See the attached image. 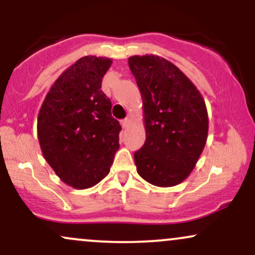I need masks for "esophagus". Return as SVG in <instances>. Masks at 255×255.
Listing matches in <instances>:
<instances>
[{"label": "esophagus", "instance_id": "esophagus-1", "mask_svg": "<svg viewBox=\"0 0 255 255\" xmlns=\"http://www.w3.org/2000/svg\"><path fill=\"white\" fill-rule=\"evenodd\" d=\"M128 125H129V119H124V120H121V126H122V128H127Z\"/></svg>", "mask_w": 255, "mask_h": 255}]
</instances>
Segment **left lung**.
Returning <instances> with one entry per match:
<instances>
[{
	"instance_id": "obj_1",
	"label": "left lung",
	"mask_w": 255,
	"mask_h": 255,
	"mask_svg": "<svg viewBox=\"0 0 255 255\" xmlns=\"http://www.w3.org/2000/svg\"><path fill=\"white\" fill-rule=\"evenodd\" d=\"M128 63L145 114V144L134 153L137 174L154 186H176L189 176L206 144L209 118L204 98L165 58L131 56Z\"/></svg>"
}]
</instances>
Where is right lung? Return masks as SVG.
Masks as SVG:
<instances>
[{
  "label": "right lung",
  "mask_w": 255,
  "mask_h": 255,
  "mask_svg": "<svg viewBox=\"0 0 255 255\" xmlns=\"http://www.w3.org/2000/svg\"><path fill=\"white\" fill-rule=\"evenodd\" d=\"M110 66V58L81 57L58 77L39 110L43 156L73 188L86 189L103 180L120 147L121 126L101 90Z\"/></svg>",
  "instance_id": "obj_1"
}]
</instances>
